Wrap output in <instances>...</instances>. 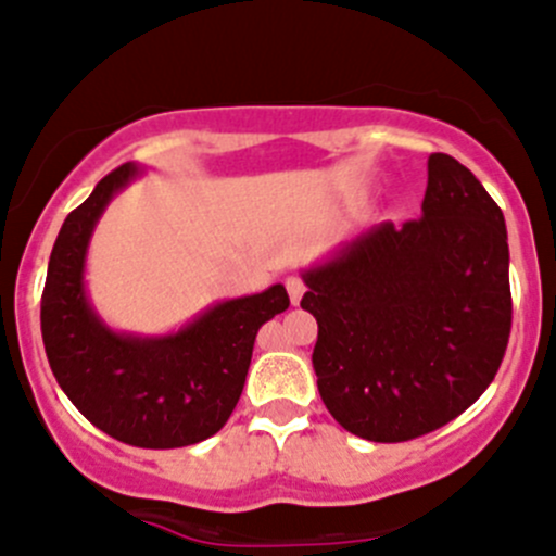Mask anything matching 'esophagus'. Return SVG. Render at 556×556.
<instances>
[{
  "mask_svg": "<svg viewBox=\"0 0 556 556\" xmlns=\"http://www.w3.org/2000/svg\"><path fill=\"white\" fill-rule=\"evenodd\" d=\"M285 288H288V295H290V304L299 306L301 304V295H304V282H301L299 277H290L288 282H285Z\"/></svg>",
  "mask_w": 556,
  "mask_h": 556,
  "instance_id": "obj_1",
  "label": "esophagus"
}]
</instances>
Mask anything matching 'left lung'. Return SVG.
<instances>
[{
	"label": "left lung",
	"mask_w": 556,
	"mask_h": 556,
	"mask_svg": "<svg viewBox=\"0 0 556 556\" xmlns=\"http://www.w3.org/2000/svg\"><path fill=\"white\" fill-rule=\"evenodd\" d=\"M421 217L382 223L301 271L317 320L312 366L355 438L404 443L489 388L510 337L505 217L448 154L429 157Z\"/></svg>",
	"instance_id": "8db88e82"
}]
</instances>
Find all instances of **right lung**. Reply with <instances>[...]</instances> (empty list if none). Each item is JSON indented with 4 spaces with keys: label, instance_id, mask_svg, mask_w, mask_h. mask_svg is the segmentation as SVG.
<instances>
[{
    "label": "right lung",
    "instance_id": "1",
    "mask_svg": "<svg viewBox=\"0 0 556 556\" xmlns=\"http://www.w3.org/2000/svg\"><path fill=\"white\" fill-rule=\"evenodd\" d=\"M143 174L124 163L67 214L40 304L53 377L86 421L135 448H181L212 438L244 391L263 323L290 306L285 285L206 306L168 333L108 326L86 290V255L108 203Z\"/></svg>",
    "mask_w": 556,
    "mask_h": 556
}]
</instances>
